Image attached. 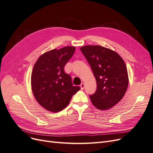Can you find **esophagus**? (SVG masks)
Wrapping results in <instances>:
<instances>
[{"label":"esophagus","instance_id":"1","mask_svg":"<svg viewBox=\"0 0 153 153\" xmlns=\"http://www.w3.org/2000/svg\"><path fill=\"white\" fill-rule=\"evenodd\" d=\"M80 88H81V89L82 90V89H84V87H85V84H84V83H82V84L80 85Z\"/></svg>","mask_w":153,"mask_h":153}]
</instances>
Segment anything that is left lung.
Here are the masks:
<instances>
[{"label":"left lung","instance_id":"8db88e82","mask_svg":"<svg viewBox=\"0 0 153 153\" xmlns=\"http://www.w3.org/2000/svg\"><path fill=\"white\" fill-rule=\"evenodd\" d=\"M80 50L97 81L96 92L89 96L92 103L99 110L111 108L126 92L129 79L126 64L117 52L100 45H87Z\"/></svg>","mask_w":153,"mask_h":153}]
</instances>
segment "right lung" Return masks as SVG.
I'll return each mask as SVG.
<instances>
[{
	"instance_id": "right-lung-1",
	"label": "right lung",
	"mask_w": 153,
	"mask_h": 153,
	"mask_svg": "<svg viewBox=\"0 0 153 153\" xmlns=\"http://www.w3.org/2000/svg\"><path fill=\"white\" fill-rule=\"evenodd\" d=\"M75 51L74 47L53 49L41 55L34 64L32 91L38 103L50 112H59L66 108L80 89L73 85L70 75L64 69Z\"/></svg>"
}]
</instances>
